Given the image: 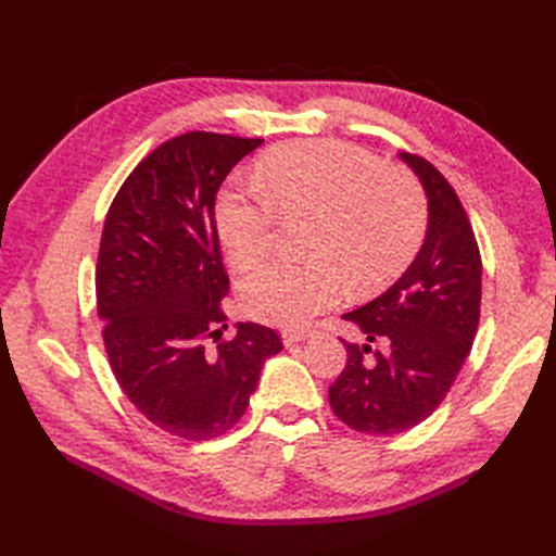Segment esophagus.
<instances>
[{
	"label": "esophagus",
	"instance_id": "obj_1",
	"mask_svg": "<svg viewBox=\"0 0 556 556\" xmlns=\"http://www.w3.org/2000/svg\"><path fill=\"white\" fill-rule=\"evenodd\" d=\"M308 336H311L308 329H285L282 331V343L285 345H294L299 341H306Z\"/></svg>",
	"mask_w": 556,
	"mask_h": 556
}]
</instances>
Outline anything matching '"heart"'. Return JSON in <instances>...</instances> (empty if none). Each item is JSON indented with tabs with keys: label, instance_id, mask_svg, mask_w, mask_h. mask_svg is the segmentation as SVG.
Here are the masks:
<instances>
[{
	"label": "heart",
	"instance_id": "b5f03b06",
	"mask_svg": "<svg viewBox=\"0 0 556 556\" xmlns=\"http://www.w3.org/2000/svg\"><path fill=\"white\" fill-rule=\"evenodd\" d=\"M260 192L227 190L215 206L229 260L252 268L271 255L278 217L313 220L306 266L268 264L241 285L260 323L299 329L352 290L376 292L401 276L422 243L427 206L417 180L339 141H292L257 164Z\"/></svg>",
	"mask_w": 556,
	"mask_h": 556
}]
</instances>
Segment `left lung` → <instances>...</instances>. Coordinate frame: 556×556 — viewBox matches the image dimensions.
I'll return each instance as SVG.
<instances>
[{
    "instance_id": "obj_1",
    "label": "left lung",
    "mask_w": 556,
    "mask_h": 556,
    "mask_svg": "<svg viewBox=\"0 0 556 556\" xmlns=\"http://www.w3.org/2000/svg\"><path fill=\"white\" fill-rule=\"evenodd\" d=\"M427 194L422 248L390 290L343 319L382 351L343 341L348 362L329 387L336 417L362 433L394 435L441 406L473 345L480 319L482 262L457 192L435 166L401 153Z\"/></svg>"
}]
</instances>
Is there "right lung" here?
<instances>
[{"instance_id":"add662e5","label":"right lung","mask_w":556,"mask_h":556,"mask_svg":"<svg viewBox=\"0 0 556 556\" xmlns=\"http://www.w3.org/2000/svg\"><path fill=\"white\" fill-rule=\"evenodd\" d=\"M262 139L188 131L137 164L109 208L97 260V313L117 384L146 419L211 441L243 417L280 336L239 323L220 340L229 278L215 197Z\"/></svg>"}]
</instances>
